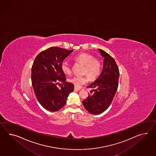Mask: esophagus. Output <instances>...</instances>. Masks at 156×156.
I'll use <instances>...</instances> for the list:
<instances>
[{"instance_id": "1", "label": "esophagus", "mask_w": 156, "mask_h": 156, "mask_svg": "<svg viewBox=\"0 0 156 156\" xmlns=\"http://www.w3.org/2000/svg\"><path fill=\"white\" fill-rule=\"evenodd\" d=\"M80 88H78L74 87V91H80Z\"/></svg>"}]
</instances>
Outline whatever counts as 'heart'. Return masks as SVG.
<instances>
[{"label": "heart", "mask_w": 156, "mask_h": 156, "mask_svg": "<svg viewBox=\"0 0 156 156\" xmlns=\"http://www.w3.org/2000/svg\"><path fill=\"white\" fill-rule=\"evenodd\" d=\"M74 60L77 62L83 65V74L87 75L90 80H95L100 74L101 68V64L99 60L94 58L91 55L86 53H80L74 57ZM61 68L63 73L66 75L70 74L72 72L70 65L66 60L61 62ZM87 77L86 76H73L69 80V82L76 88L82 87L87 82Z\"/></svg>", "instance_id": "heart-1"}]
</instances>
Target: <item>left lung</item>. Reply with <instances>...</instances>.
Returning a JSON list of instances; mask_svg holds the SVG:
<instances>
[{
  "mask_svg": "<svg viewBox=\"0 0 156 156\" xmlns=\"http://www.w3.org/2000/svg\"><path fill=\"white\" fill-rule=\"evenodd\" d=\"M104 57L102 72L98 78L88 86L93 90L92 95L82 101L84 108L92 114L103 113L110 106L118 86L119 72L114 58L104 51L99 49Z\"/></svg>",
  "mask_w": 156,
  "mask_h": 156,
  "instance_id": "obj_1",
  "label": "left lung"
}]
</instances>
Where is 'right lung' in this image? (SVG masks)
<instances>
[{
    "instance_id": "add662e5",
    "label": "right lung",
    "mask_w": 156,
    "mask_h": 156,
    "mask_svg": "<svg viewBox=\"0 0 156 156\" xmlns=\"http://www.w3.org/2000/svg\"><path fill=\"white\" fill-rule=\"evenodd\" d=\"M73 50L52 47L39 53L31 67V83L39 103L46 110L56 112L66 103L74 85L66 82L61 62ZM62 83L61 89L57 85Z\"/></svg>"
}]
</instances>
